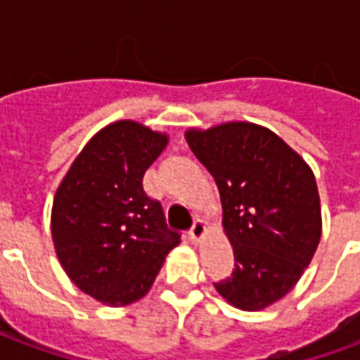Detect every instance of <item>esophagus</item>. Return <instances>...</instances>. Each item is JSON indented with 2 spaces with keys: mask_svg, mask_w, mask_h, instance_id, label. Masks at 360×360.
Here are the masks:
<instances>
[{
  "mask_svg": "<svg viewBox=\"0 0 360 360\" xmlns=\"http://www.w3.org/2000/svg\"><path fill=\"white\" fill-rule=\"evenodd\" d=\"M206 237V226H204L202 219H196L193 224V229H191V239L195 243H200Z\"/></svg>",
  "mask_w": 360,
  "mask_h": 360,
  "instance_id": "1",
  "label": "esophagus"
}]
</instances>
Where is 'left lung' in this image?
Segmentation results:
<instances>
[{"label": "left lung", "mask_w": 360, "mask_h": 360, "mask_svg": "<svg viewBox=\"0 0 360 360\" xmlns=\"http://www.w3.org/2000/svg\"><path fill=\"white\" fill-rule=\"evenodd\" d=\"M185 139L216 179L233 247V276L214 287L235 309H268L297 285L322 237L314 173L283 139L250 121L188 127Z\"/></svg>", "instance_id": "obj_1"}]
</instances>
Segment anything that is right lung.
<instances>
[{
    "mask_svg": "<svg viewBox=\"0 0 360 360\" xmlns=\"http://www.w3.org/2000/svg\"><path fill=\"white\" fill-rule=\"evenodd\" d=\"M169 142L133 119L100 129L75 158L51 206V239L69 279L105 307L148 293L179 235L142 177Z\"/></svg>",
    "mask_w": 360,
    "mask_h": 360,
    "instance_id": "add662e5",
    "label": "right lung"
}]
</instances>
